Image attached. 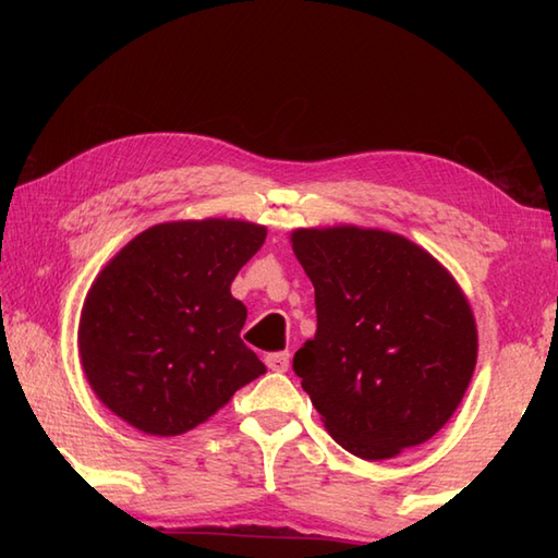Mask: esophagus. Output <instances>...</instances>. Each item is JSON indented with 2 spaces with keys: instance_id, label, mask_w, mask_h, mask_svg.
I'll use <instances>...</instances> for the list:
<instances>
[{
  "instance_id": "1",
  "label": "esophagus",
  "mask_w": 558,
  "mask_h": 558,
  "mask_svg": "<svg viewBox=\"0 0 558 558\" xmlns=\"http://www.w3.org/2000/svg\"><path fill=\"white\" fill-rule=\"evenodd\" d=\"M266 366L270 372H288L290 366V352H272L266 354Z\"/></svg>"
}]
</instances>
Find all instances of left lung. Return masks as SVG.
Masks as SVG:
<instances>
[{"mask_svg":"<svg viewBox=\"0 0 558 558\" xmlns=\"http://www.w3.org/2000/svg\"><path fill=\"white\" fill-rule=\"evenodd\" d=\"M316 294V336L294 352L328 434L364 460L424 444L460 405L477 362L465 294L400 234L292 232Z\"/></svg>","mask_w":558,"mask_h":558,"instance_id":"8db88e82","label":"left lung"}]
</instances>
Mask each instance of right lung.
I'll list each match as a JSON object with an SVG mask.
<instances>
[{"mask_svg":"<svg viewBox=\"0 0 558 558\" xmlns=\"http://www.w3.org/2000/svg\"><path fill=\"white\" fill-rule=\"evenodd\" d=\"M264 240L266 228L242 220L162 222L102 268L78 352L117 417L153 436L184 434L266 372L240 338L246 306L230 294Z\"/></svg>","mask_w":558,"mask_h":558,"instance_id":"1","label":"right lung"}]
</instances>
